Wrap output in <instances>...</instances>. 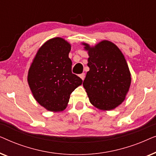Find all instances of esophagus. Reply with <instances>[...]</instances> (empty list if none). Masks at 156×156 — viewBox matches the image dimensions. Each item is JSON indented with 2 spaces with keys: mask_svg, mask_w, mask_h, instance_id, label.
Segmentation results:
<instances>
[{
  "mask_svg": "<svg viewBox=\"0 0 156 156\" xmlns=\"http://www.w3.org/2000/svg\"><path fill=\"white\" fill-rule=\"evenodd\" d=\"M80 77L82 79V80H84V77H85V74L84 73H82V74H80Z\"/></svg>",
  "mask_w": 156,
  "mask_h": 156,
  "instance_id": "1",
  "label": "esophagus"
}]
</instances>
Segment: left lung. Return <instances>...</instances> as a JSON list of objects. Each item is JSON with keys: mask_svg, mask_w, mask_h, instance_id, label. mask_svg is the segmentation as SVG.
<instances>
[{"mask_svg": "<svg viewBox=\"0 0 156 156\" xmlns=\"http://www.w3.org/2000/svg\"><path fill=\"white\" fill-rule=\"evenodd\" d=\"M89 55L83 86L89 101L103 111L114 109L126 99L131 82V72L123 53L108 40L94 46L82 42Z\"/></svg>", "mask_w": 156, "mask_h": 156, "instance_id": "8db88e82", "label": "left lung"}]
</instances>
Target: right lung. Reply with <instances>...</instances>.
<instances>
[{"instance_id": "add662e5", "label": "right lung", "mask_w": 156, "mask_h": 156, "mask_svg": "<svg viewBox=\"0 0 156 156\" xmlns=\"http://www.w3.org/2000/svg\"><path fill=\"white\" fill-rule=\"evenodd\" d=\"M70 50L67 40L52 38L39 48L28 70L27 82L34 98L50 112L65 110L70 94L82 84V79L72 73Z\"/></svg>"}]
</instances>
